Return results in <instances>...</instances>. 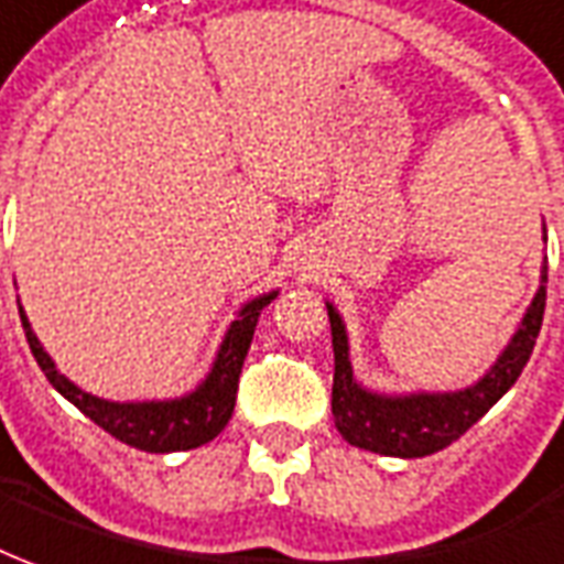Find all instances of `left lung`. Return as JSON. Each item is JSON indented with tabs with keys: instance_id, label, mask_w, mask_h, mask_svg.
<instances>
[{
	"instance_id": "1",
	"label": "left lung",
	"mask_w": 564,
	"mask_h": 564,
	"mask_svg": "<svg viewBox=\"0 0 564 564\" xmlns=\"http://www.w3.org/2000/svg\"><path fill=\"white\" fill-rule=\"evenodd\" d=\"M546 239V227H543ZM543 306H546V263L541 267V285L534 291L531 304L522 313V322L500 349L491 368L482 378L473 380L460 390H414V393H383L371 390L352 375L349 359V334L340 310L325 301L328 322H332L334 347V387L332 414L337 433L349 445L383 457H426L442 452L460 438L473 423L495 405L500 395L519 380L522 368L531 359L534 340L541 334Z\"/></svg>"
}]
</instances>
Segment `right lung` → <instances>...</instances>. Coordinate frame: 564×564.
I'll list each match as a JSON object with an SVG mask.
<instances>
[{
	"label": "right lung",
	"instance_id": "obj_1",
	"mask_svg": "<svg viewBox=\"0 0 564 564\" xmlns=\"http://www.w3.org/2000/svg\"><path fill=\"white\" fill-rule=\"evenodd\" d=\"M275 297H279V289L245 301L236 310V319L227 325V332L220 337V347H217L208 375L189 393L171 395V399L116 402V399L85 393L67 375L57 371V365L45 352L42 340H39L33 325L26 319L23 306L21 322L23 332H26V344L33 349L39 368L45 371V378L57 393L79 408L85 417H91L100 430H107L110 436L126 442L131 448L150 454H169L199 448L230 423L232 408H236V390H239V375H242V362L248 356V347H251L254 328H258L260 310L270 306V301H275Z\"/></svg>",
	"mask_w": 564,
	"mask_h": 564
}]
</instances>
